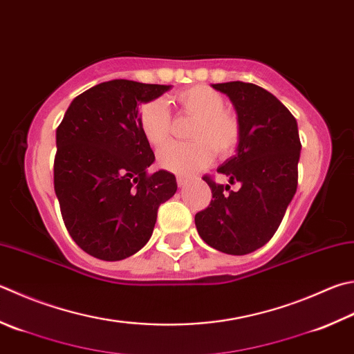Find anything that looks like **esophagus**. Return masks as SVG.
Listing matches in <instances>:
<instances>
[{"mask_svg":"<svg viewBox=\"0 0 354 354\" xmlns=\"http://www.w3.org/2000/svg\"><path fill=\"white\" fill-rule=\"evenodd\" d=\"M186 183H188V177L177 176V185H178V186H185Z\"/></svg>","mask_w":354,"mask_h":354,"instance_id":"obj_1","label":"esophagus"}]
</instances>
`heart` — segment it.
<instances>
[{
  "instance_id": "heart-1",
  "label": "heart",
  "mask_w": 354,
  "mask_h": 354,
  "mask_svg": "<svg viewBox=\"0 0 354 354\" xmlns=\"http://www.w3.org/2000/svg\"><path fill=\"white\" fill-rule=\"evenodd\" d=\"M172 103L183 114L194 117L188 143H169L158 151V162L176 174H191L212 160V151L226 157L234 151L242 126L234 112L225 108V98L206 84H196L176 92ZM138 128L146 142L154 148L166 143L171 132V117L162 100H152L138 112Z\"/></svg>"
}]
</instances>
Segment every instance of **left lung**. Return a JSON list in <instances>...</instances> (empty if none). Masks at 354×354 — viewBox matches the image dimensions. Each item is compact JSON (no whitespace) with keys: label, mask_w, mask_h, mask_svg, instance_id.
Returning <instances> with one entry per match:
<instances>
[{"label":"left lung","mask_w":354,"mask_h":354,"mask_svg":"<svg viewBox=\"0 0 354 354\" xmlns=\"http://www.w3.org/2000/svg\"><path fill=\"white\" fill-rule=\"evenodd\" d=\"M212 88L230 97L242 126L237 154L217 168L240 188L231 191L205 176L212 200L196 214V226L212 248L243 256L263 246L281 225L297 189L302 145L296 118L271 92L243 82Z\"/></svg>","instance_id":"left-lung-1"}]
</instances>
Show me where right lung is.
<instances>
[{
	"label": "right lung",
	"instance_id": "right-lung-1",
	"mask_svg": "<svg viewBox=\"0 0 354 354\" xmlns=\"http://www.w3.org/2000/svg\"><path fill=\"white\" fill-rule=\"evenodd\" d=\"M171 86L100 83L73 98L57 128L53 188L71 237L97 259L123 260L148 243L176 176L149 174L154 152L138 128L140 106Z\"/></svg>",
	"mask_w": 354,
	"mask_h": 354
}]
</instances>
